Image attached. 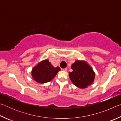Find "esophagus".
I'll return each mask as SVG.
<instances>
[{"label": "esophagus", "instance_id": "1", "mask_svg": "<svg viewBox=\"0 0 121 121\" xmlns=\"http://www.w3.org/2000/svg\"><path fill=\"white\" fill-rule=\"evenodd\" d=\"M62 70H63V71H67V70H68V69H67V68H63V69H62Z\"/></svg>", "mask_w": 121, "mask_h": 121}]
</instances>
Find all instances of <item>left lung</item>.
Masks as SVG:
<instances>
[{
  "instance_id": "obj_1",
  "label": "left lung",
  "mask_w": 121,
  "mask_h": 121,
  "mask_svg": "<svg viewBox=\"0 0 121 121\" xmlns=\"http://www.w3.org/2000/svg\"><path fill=\"white\" fill-rule=\"evenodd\" d=\"M71 68L73 71L69 73V77L75 85L83 89L92 83L95 74L90 65L84 61H76Z\"/></svg>"
}]
</instances>
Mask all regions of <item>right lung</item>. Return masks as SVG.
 <instances>
[{
    "label": "right lung",
    "instance_id": "right-lung-1",
    "mask_svg": "<svg viewBox=\"0 0 121 121\" xmlns=\"http://www.w3.org/2000/svg\"><path fill=\"white\" fill-rule=\"evenodd\" d=\"M60 70V68L59 67L54 68L48 60H45L36 65L32 69L31 73L37 82L45 83L52 80Z\"/></svg>",
    "mask_w": 121,
    "mask_h": 121
}]
</instances>
